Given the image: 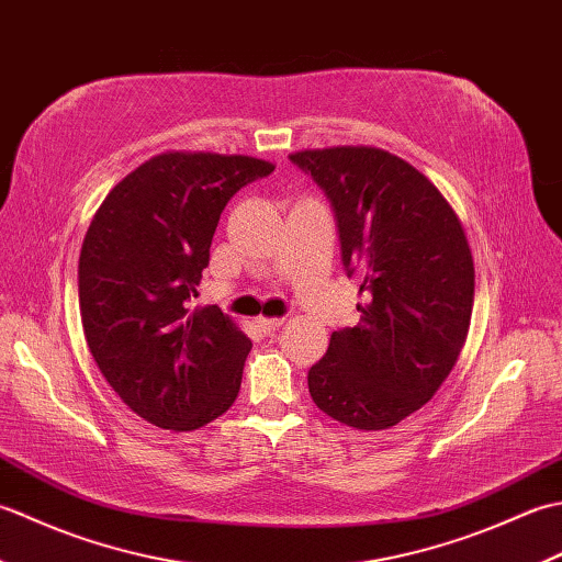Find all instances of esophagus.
Masks as SVG:
<instances>
[{
    "instance_id": "esophagus-1",
    "label": "esophagus",
    "mask_w": 562,
    "mask_h": 562,
    "mask_svg": "<svg viewBox=\"0 0 562 562\" xmlns=\"http://www.w3.org/2000/svg\"><path fill=\"white\" fill-rule=\"evenodd\" d=\"M284 318H258V326L262 333H274L282 326Z\"/></svg>"
}]
</instances>
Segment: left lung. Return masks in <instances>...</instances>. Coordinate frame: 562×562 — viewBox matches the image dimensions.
<instances>
[{"label":"left lung","instance_id":"left-lung-1","mask_svg":"<svg viewBox=\"0 0 562 562\" xmlns=\"http://www.w3.org/2000/svg\"><path fill=\"white\" fill-rule=\"evenodd\" d=\"M290 161L326 193L345 272L360 270L367 302L308 369V393L333 420L386 429L423 408L459 360L475 280L463 226L420 171L384 149H308Z\"/></svg>","mask_w":562,"mask_h":562}]
</instances>
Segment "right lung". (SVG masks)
<instances>
[{"label": "right lung", "mask_w": 562, "mask_h": 562, "mask_svg": "<svg viewBox=\"0 0 562 562\" xmlns=\"http://www.w3.org/2000/svg\"><path fill=\"white\" fill-rule=\"evenodd\" d=\"M274 166L222 154H159L125 176L79 256V312L111 389L147 423L198 429L229 411L250 340L220 306L190 312L220 214Z\"/></svg>", "instance_id": "right-lung-1"}]
</instances>
